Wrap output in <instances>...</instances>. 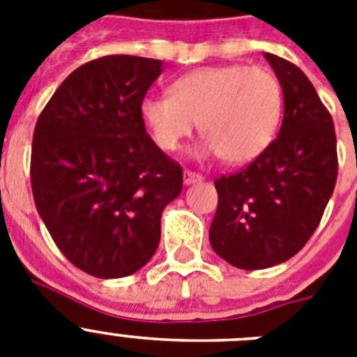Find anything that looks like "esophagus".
Here are the masks:
<instances>
[{
	"mask_svg": "<svg viewBox=\"0 0 357 357\" xmlns=\"http://www.w3.org/2000/svg\"><path fill=\"white\" fill-rule=\"evenodd\" d=\"M204 181V175L197 172H191V169H185L184 172V184L191 185V184H198V182Z\"/></svg>",
	"mask_w": 357,
	"mask_h": 357,
	"instance_id": "1",
	"label": "esophagus"
}]
</instances>
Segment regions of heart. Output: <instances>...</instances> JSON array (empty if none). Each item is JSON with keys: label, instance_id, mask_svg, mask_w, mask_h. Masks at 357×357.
Instances as JSON below:
<instances>
[{"label": "heart", "instance_id": "1", "mask_svg": "<svg viewBox=\"0 0 357 357\" xmlns=\"http://www.w3.org/2000/svg\"><path fill=\"white\" fill-rule=\"evenodd\" d=\"M282 107V85L272 71L229 64L185 73L169 85V96L144 98L139 112L160 150H178L198 123L206 153L245 164L273 143Z\"/></svg>", "mask_w": 357, "mask_h": 357}]
</instances>
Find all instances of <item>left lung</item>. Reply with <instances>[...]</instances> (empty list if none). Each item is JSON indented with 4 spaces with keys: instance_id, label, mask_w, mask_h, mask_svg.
I'll return each instance as SVG.
<instances>
[{
    "instance_id": "8db88e82",
    "label": "left lung",
    "mask_w": 357,
    "mask_h": 357,
    "mask_svg": "<svg viewBox=\"0 0 357 357\" xmlns=\"http://www.w3.org/2000/svg\"><path fill=\"white\" fill-rule=\"evenodd\" d=\"M264 56L284 93L279 135L248 166L214 181L211 247L241 270L275 266L302 250L338 176L334 123L313 84L282 56Z\"/></svg>"
}]
</instances>
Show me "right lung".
Instances as JSON below:
<instances>
[{"instance_id":"add662e5","label":"right lung","mask_w":357,"mask_h":357,"mask_svg":"<svg viewBox=\"0 0 357 357\" xmlns=\"http://www.w3.org/2000/svg\"><path fill=\"white\" fill-rule=\"evenodd\" d=\"M160 73L155 59L100 56L75 69L37 119L36 207L66 259L93 277L141 270L159 247L164 207L182 191V166L139 112Z\"/></svg>"}]
</instances>
